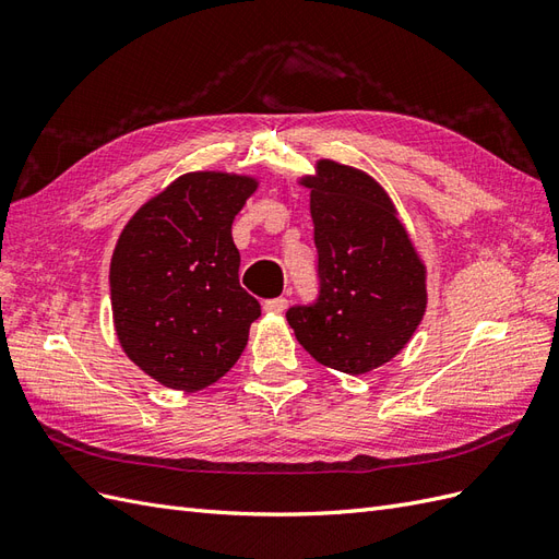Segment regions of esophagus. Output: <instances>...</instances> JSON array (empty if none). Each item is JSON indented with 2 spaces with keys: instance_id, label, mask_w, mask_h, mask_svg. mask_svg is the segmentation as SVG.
I'll use <instances>...</instances> for the list:
<instances>
[{
  "instance_id": "34e87169",
  "label": "esophagus",
  "mask_w": 559,
  "mask_h": 559,
  "mask_svg": "<svg viewBox=\"0 0 559 559\" xmlns=\"http://www.w3.org/2000/svg\"><path fill=\"white\" fill-rule=\"evenodd\" d=\"M286 306H289V300H286L284 296H277V298H270L263 302V310L270 312V314H282L286 310Z\"/></svg>"
}]
</instances>
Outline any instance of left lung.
<instances>
[{"instance_id":"left-lung-1","label":"left lung","mask_w":559,"mask_h":559,"mask_svg":"<svg viewBox=\"0 0 559 559\" xmlns=\"http://www.w3.org/2000/svg\"><path fill=\"white\" fill-rule=\"evenodd\" d=\"M310 214L319 298L286 312L298 343L349 376L392 361L427 312V267L392 198L357 167L317 160Z\"/></svg>"}]
</instances>
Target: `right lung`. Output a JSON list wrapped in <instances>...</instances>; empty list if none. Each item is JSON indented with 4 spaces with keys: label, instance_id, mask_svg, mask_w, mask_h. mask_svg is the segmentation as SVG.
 I'll return each mask as SVG.
<instances>
[{
    "label": "right lung",
    "instance_id": "add662e5",
    "mask_svg": "<svg viewBox=\"0 0 559 559\" xmlns=\"http://www.w3.org/2000/svg\"><path fill=\"white\" fill-rule=\"evenodd\" d=\"M259 181L189 173L134 212L116 242L109 286L123 352L156 382L198 392L240 359L259 300L240 286L233 222Z\"/></svg>",
    "mask_w": 559,
    "mask_h": 559
}]
</instances>
